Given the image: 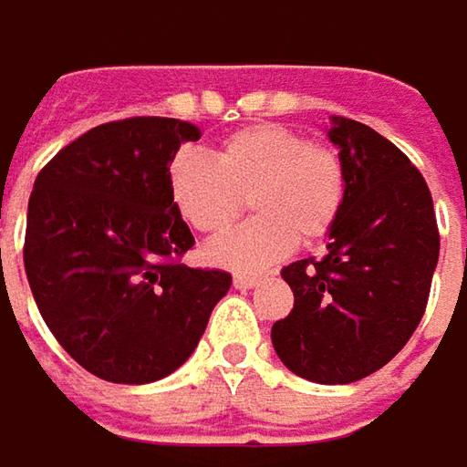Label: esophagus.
I'll list each match as a JSON object with an SVG mask.
<instances>
[{
	"instance_id": "1",
	"label": "esophagus",
	"mask_w": 467,
	"mask_h": 467,
	"mask_svg": "<svg viewBox=\"0 0 467 467\" xmlns=\"http://www.w3.org/2000/svg\"><path fill=\"white\" fill-rule=\"evenodd\" d=\"M261 282L258 276H248V274H237L234 276V289H253L255 284Z\"/></svg>"
}]
</instances>
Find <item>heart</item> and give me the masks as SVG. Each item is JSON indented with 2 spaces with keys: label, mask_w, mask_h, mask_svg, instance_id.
<instances>
[{
  "label": "heart",
  "mask_w": 467,
  "mask_h": 467,
  "mask_svg": "<svg viewBox=\"0 0 467 467\" xmlns=\"http://www.w3.org/2000/svg\"><path fill=\"white\" fill-rule=\"evenodd\" d=\"M170 196L178 214L203 234L224 233L243 214L255 219L214 240L206 258L240 274L264 271L295 245L328 237L344 214L348 172L341 152L279 123L234 131L214 162L178 152L170 162Z\"/></svg>",
  "instance_id": "obj_1"
}]
</instances>
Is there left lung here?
Wrapping results in <instances>:
<instances>
[{"instance_id": "1", "label": "left lung", "mask_w": 467, "mask_h": 467, "mask_svg": "<svg viewBox=\"0 0 467 467\" xmlns=\"http://www.w3.org/2000/svg\"><path fill=\"white\" fill-rule=\"evenodd\" d=\"M328 137L348 172L344 214L323 258L282 268L295 307L271 341L299 378L346 385L385 367L421 323L440 230L424 175L393 141L351 119H333Z\"/></svg>"}]
</instances>
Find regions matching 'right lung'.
<instances>
[{"label": "right lung", "instance_id": "right-lung-1", "mask_svg": "<svg viewBox=\"0 0 467 467\" xmlns=\"http://www.w3.org/2000/svg\"><path fill=\"white\" fill-rule=\"evenodd\" d=\"M193 123L137 116L89 129L38 172L25 274L48 330L95 378L144 385L193 354L233 276L181 264L193 234L170 162Z\"/></svg>", "mask_w": 467, "mask_h": 467}]
</instances>
